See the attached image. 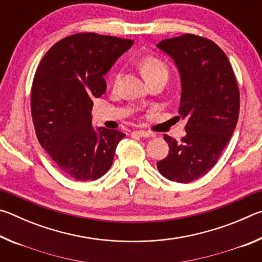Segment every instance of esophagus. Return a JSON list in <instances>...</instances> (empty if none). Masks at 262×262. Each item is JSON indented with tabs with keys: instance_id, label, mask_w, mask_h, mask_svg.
Here are the masks:
<instances>
[{
	"instance_id": "esophagus-1",
	"label": "esophagus",
	"mask_w": 262,
	"mask_h": 262,
	"mask_svg": "<svg viewBox=\"0 0 262 262\" xmlns=\"http://www.w3.org/2000/svg\"><path fill=\"white\" fill-rule=\"evenodd\" d=\"M132 135H136L139 137H151L152 134L149 132H144V130H134L132 133Z\"/></svg>"
}]
</instances>
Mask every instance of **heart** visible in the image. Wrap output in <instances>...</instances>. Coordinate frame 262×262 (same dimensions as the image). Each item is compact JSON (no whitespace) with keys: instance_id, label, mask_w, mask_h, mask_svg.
I'll return each instance as SVG.
<instances>
[{"instance_id":"heart-1","label":"heart","mask_w":262,"mask_h":262,"mask_svg":"<svg viewBox=\"0 0 262 262\" xmlns=\"http://www.w3.org/2000/svg\"><path fill=\"white\" fill-rule=\"evenodd\" d=\"M139 67L143 77L147 79V82L151 81V79L159 77V76H166L168 74L167 66L159 59L157 56L154 55H145L139 61ZM120 77V74L115 73L113 83L117 84Z\"/></svg>"}]
</instances>
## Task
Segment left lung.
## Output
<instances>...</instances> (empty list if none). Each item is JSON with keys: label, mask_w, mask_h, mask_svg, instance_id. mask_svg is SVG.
<instances>
[{"label": "left lung", "mask_w": 262, "mask_h": 262, "mask_svg": "<svg viewBox=\"0 0 262 262\" xmlns=\"http://www.w3.org/2000/svg\"><path fill=\"white\" fill-rule=\"evenodd\" d=\"M157 47L178 68V118L187 120L181 141L164 135L170 150L157 168L166 179L187 184L214 167L229 143L238 121L239 89L227 55L209 39L186 33Z\"/></svg>", "instance_id": "left-lung-1"}]
</instances>
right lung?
<instances>
[{
    "label": "right lung",
    "mask_w": 262,
    "mask_h": 262,
    "mask_svg": "<svg viewBox=\"0 0 262 262\" xmlns=\"http://www.w3.org/2000/svg\"><path fill=\"white\" fill-rule=\"evenodd\" d=\"M134 40L97 33L57 41L39 63L31 90L38 141L66 176L96 180L110 170L125 134L92 127L94 98L106 91L104 75Z\"/></svg>",
    "instance_id": "right-lung-1"
}]
</instances>
